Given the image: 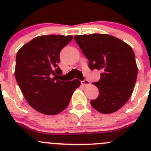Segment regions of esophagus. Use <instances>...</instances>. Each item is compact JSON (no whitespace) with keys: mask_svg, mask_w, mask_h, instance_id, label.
<instances>
[{"mask_svg":"<svg viewBox=\"0 0 151 151\" xmlns=\"http://www.w3.org/2000/svg\"><path fill=\"white\" fill-rule=\"evenodd\" d=\"M81 83H82V85H90V82H89L88 79H84L83 81H82V82H81Z\"/></svg>","mask_w":151,"mask_h":151,"instance_id":"34e87169","label":"esophagus"}]
</instances>
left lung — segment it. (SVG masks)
Here are the masks:
<instances>
[{
  "instance_id": "left-lung-1",
  "label": "left lung",
  "mask_w": 151,
  "mask_h": 151,
  "mask_svg": "<svg viewBox=\"0 0 151 151\" xmlns=\"http://www.w3.org/2000/svg\"><path fill=\"white\" fill-rule=\"evenodd\" d=\"M75 41L88 62L90 69L102 72L94 82L99 95L91 101L92 107L109 114L120 109L134 88L138 67L132 48L119 38L107 34L76 35Z\"/></svg>"
}]
</instances>
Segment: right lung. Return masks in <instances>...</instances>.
I'll use <instances>...</instances> for the list:
<instances>
[{"instance_id": "obj_1", "label": "right lung", "mask_w": 151, "mask_h": 151, "mask_svg": "<svg viewBox=\"0 0 151 151\" xmlns=\"http://www.w3.org/2000/svg\"><path fill=\"white\" fill-rule=\"evenodd\" d=\"M73 36L50 35L33 38L17 52L15 77L31 106L45 115H56L67 107L78 79L59 80L60 53Z\"/></svg>"}]
</instances>
